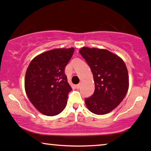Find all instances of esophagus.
I'll return each instance as SVG.
<instances>
[{
  "label": "esophagus",
  "mask_w": 151,
  "mask_h": 151,
  "mask_svg": "<svg viewBox=\"0 0 151 151\" xmlns=\"http://www.w3.org/2000/svg\"><path fill=\"white\" fill-rule=\"evenodd\" d=\"M80 86H81V84H80V83H79V84H77V85H76V88H77V89H79Z\"/></svg>",
  "instance_id": "esophagus-1"
}]
</instances>
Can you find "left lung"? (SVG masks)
<instances>
[{"instance_id": "obj_1", "label": "left lung", "mask_w": 151, "mask_h": 151, "mask_svg": "<svg viewBox=\"0 0 151 151\" xmlns=\"http://www.w3.org/2000/svg\"><path fill=\"white\" fill-rule=\"evenodd\" d=\"M80 54L91 68L95 92L85 103L90 111L104 115L119 105L129 88L127 67L121 57L106 49L83 47Z\"/></svg>"}]
</instances>
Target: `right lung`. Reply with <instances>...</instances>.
<instances>
[{"label": "right lung", "mask_w": 151, "mask_h": 151, "mask_svg": "<svg viewBox=\"0 0 151 151\" xmlns=\"http://www.w3.org/2000/svg\"><path fill=\"white\" fill-rule=\"evenodd\" d=\"M74 49L45 51L30 63L25 75V91L30 102L44 115L56 116L65 108L72 88L64 73Z\"/></svg>", "instance_id": "right-lung-1"}]
</instances>
